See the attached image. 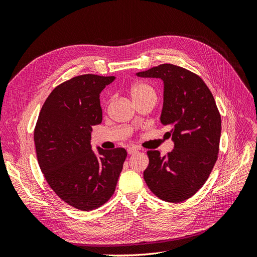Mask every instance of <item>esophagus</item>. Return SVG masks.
<instances>
[{
  "label": "esophagus",
  "instance_id": "obj_1",
  "mask_svg": "<svg viewBox=\"0 0 257 257\" xmlns=\"http://www.w3.org/2000/svg\"><path fill=\"white\" fill-rule=\"evenodd\" d=\"M138 152V149L136 147H130L128 149H127V153L130 154V155H133V154H136Z\"/></svg>",
  "mask_w": 257,
  "mask_h": 257
}]
</instances>
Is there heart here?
Listing matches in <instances>:
<instances>
[{
    "label": "heart",
    "mask_w": 257,
    "mask_h": 257,
    "mask_svg": "<svg viewBox=\"0 0 257 257\" xmlns=\"http://www.w3.org/2000/svg\"><path fill=\"white\" fill-rule=\"evenodd\" d=\"M150 92L154 93L150 85H148L146 83H136L131 88V91H130L132 98H135L137 96H141L143 94H146V93H150Z\"/></svg>",
    "instance_id": "heart-1"
}]
</instances>
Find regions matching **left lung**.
<instances>
[{"label":"left lung","mask_w":257,"mask_h":257,"mask_svg":"<svg viewBox=\"0 0 257 257\" xmlns=\"http://www.w3.org/2000/svg\"><path fill=\"white\" fill-rule=\"evenodd\" d=\"M138 77L160 78L164 83L161 123L174 150L161 157L148 151L149 165L144 178L151 192L168 203L192 197L207 179L217 160L221 115L212 93L199 76L174 64H161Z\"/></svg>","instance_id":"1"}]
</instances>
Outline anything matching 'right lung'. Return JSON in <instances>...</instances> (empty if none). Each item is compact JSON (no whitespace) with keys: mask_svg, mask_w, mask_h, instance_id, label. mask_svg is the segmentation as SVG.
Masks as SVG:
<instances>
[{"mask_svg":"<svg viewBox=\"0 0 257 257\" xmlns=\"http://www.w3.org/2000/svg\"><path fill=\"white\" fill-rule=\"evenodd\" d=\"M114 76L81 75L54 89L34 131L38 164L66 204L82 211L104 205L114 193L126 159L123 148L92 151V126L103 119L99 94Z\"/></svg>","mask_w":257,"mask_h":257,"instance_id":"1","label":"right lung"}]
</instances>
